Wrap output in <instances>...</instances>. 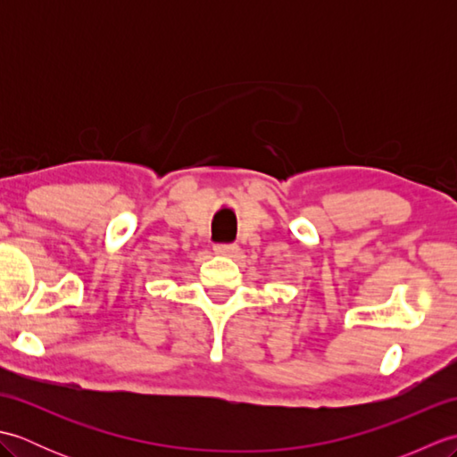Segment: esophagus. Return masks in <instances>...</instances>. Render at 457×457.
Instances as JSON below:
<instances>
[{"label": "esophagus", "instance_id": "34e87169", "mask_svg": "<svg viewBox=\"0 0 457 457\" xmlns=\"http://www.w3.org/2000/svg\"><path fill=\"white\" fill-rule=\"evenodd\" d=\"M213 251L223 257H236L239 253V245L237 244H218L216 247H213Z\"/></svg>", "mask_w": 457, "mask_h": 457}]
</instances>
